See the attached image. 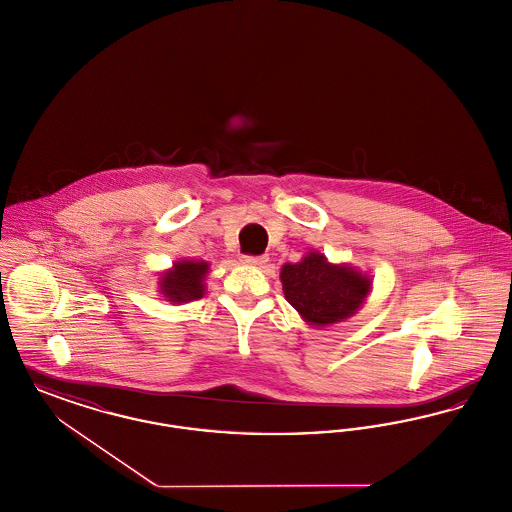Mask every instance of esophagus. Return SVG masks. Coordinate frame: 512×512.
Masks as SVG:
<instances>
[{
  "label": "esophagus",
  "mask_w": 512,
  "mask_h": 512,
  "mask_svg": "<svg viewBox=\"0 0 512 512\" xmlns=\"http://www.w3.org/2000/svg\"><path fill=\"white\" fill-rule=\"evenodd\" d=\"M267 261V255H244L242 257V263L244 265H251V267H263Z\"/></svg>",
  "instance_id": "1"
}]
</instances>
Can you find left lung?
<instances>
[{"label": "left lung", "mask_w": 512, "mask_h": 512, "mask_svg": "<svg viewBox=\"0 0 512 512\" xmlns=\"http://www.w3.org/2000/svg\"><path fill=\"white\" fill-rule=\"evenodd\" d=\"M280 280L288 303L313 326H328L355 315L372 288L365 272L332 265L318 251H309L295 265L286 263Z\"/></svg>", "instance_id": "8db88e82"}]
</instances>
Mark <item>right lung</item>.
I'll return each mask as SVG.
<instances>
[{
	"label": "right lung",
	"instance_id": "1",
	"mask_svg": "<svg viewBox=\"0 0 512 512\" xmlns=\"http://www.w3.org/2000/svg\"><path fill=\"white\" fill-rule=\"evenodd\" d=\"M209 263L205 261H176L171 270L161 274L159 292L171 303H188L203 297L205 276Z\"/></svg>",
	"mask_w": 512,
	"mask_h": 512
}]
</instances>
